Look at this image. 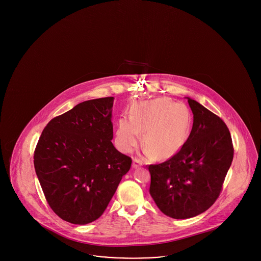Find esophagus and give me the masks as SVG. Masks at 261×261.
<instances>
[{"label":"esophagus","instance_id":"1","mask_svg":"<svg viewBox=\"0 0 261 261\" xmlns=\"http://www.w3.org/2000/svg\"><path fill=\"white\" fill-rule=\"evenodd\" d=\"M141 165H143V162H142V161H140V160H138V159H134V160H133V163H132L133 168H137V167H139V166H141Z\"/></svg>","mask_w":261,"mask_h":261}]
</instances>
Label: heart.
I'll return each mask as SVG.
<instances>
[{"instance_id": "heart-1", "label": "heart", "mask_w": 261, "mask_h": 261, "mask_svg": "<svg viewBox=\"0 0 261 261\" xmlns=\"http://www.w3.org/2000/svg\"><path fill=\"white\" fill-rule=\"evenodd\" d=\"M191 113L186 105L167 98L151 99L134 105L130 119L121 117L115 131V145L123 152L135 149L143 133L146 152L158 160L176 154L186 141Z\"/></svg>"}]
</instances>
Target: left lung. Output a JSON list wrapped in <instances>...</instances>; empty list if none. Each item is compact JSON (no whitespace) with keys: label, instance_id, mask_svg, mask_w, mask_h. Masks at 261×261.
<instances>
[{"label":"left lung","instance_id":"1","mask_svg":"<svg viewBox=\"0 0 261 261\" xmlns=\"http://www.w3.org/2000/svg\"><path fill=\"white\" fill-rule=\"evenodd\" d=\"M194 114L190 136L167 162L149 165V194L165 215L195 217L219 197L233 161L234 149L223 120L195 99L188 98Z\"/></svg>","mask_w":261,"mask_h":261}]
</instances>
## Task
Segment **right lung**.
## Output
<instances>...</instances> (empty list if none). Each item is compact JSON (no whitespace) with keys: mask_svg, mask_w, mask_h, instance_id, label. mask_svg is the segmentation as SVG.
I'll return each instance as SVG.
<instances>
[{"mask_svg":"<svg viewBox=\"0 0 261 261\" xmlns=\"http://www.w3.org/2000/svg\"><path fill=\"white\" fill-rule=\"evenodd\" d=\"M113 99L78 103L53 118L38 141V180L50 208L69 223L97 220L131 167L112 143Z\"/></svg>","mask_w":261,"mask_h":261,"instance_id":"1","label":"right lung"}]
</instances>
